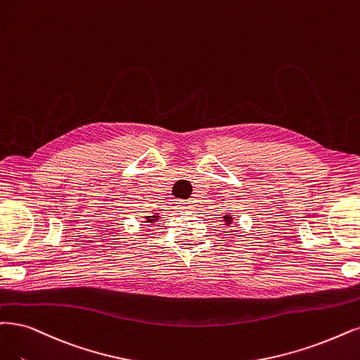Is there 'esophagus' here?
<instances>
[{"instance_id":"34e87169","label":"esophagus","mask_w":360,"mask_h":360,"mask_svg":"<svg viewBox=\"0 0 360 360\" xmlns=\"http://www.w3.org/2000/svg\"><path fill=\"white\" fill-rule=\"evenodd\" d=\"M182 205H184V209H188V210H190V209L193 207V202H191V200H187V202H184Z\"/></svg>"}]
</instances>
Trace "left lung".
Instances as JSON below:
<instances>
[{
	"instance_id": "1",
	"label": "left lung",
	"mask_w": 360,
	"mask_h": 360,
	"mask_svg": "<svg viewBox=\"0 0 360 360\" xmlns=\"http://www.w3.org/2000/svg\"><path fill=\"white\" fill-rule=\"evenodd\" d=\"M224 221H225V225H230L231 224V221H233V218L231 217H224Z\"/></svg>"
}]
</instances>
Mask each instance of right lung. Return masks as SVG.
Instances as JSON below:
<instances>
[{"label":"right lung","instance_id":"right-lung-1","mask_svg":"<svg viewBox=\"0 0 360 360\" xmlns=\"http://www.w3.org/2000/svg\"><path fill=\"white\" fill-rule=\"evenodd\" d=\"M145 219H146V222H155L157 219H158V217H145Z\"/></svg>","mask_w":360,"mask_h":360}]
</instances>
